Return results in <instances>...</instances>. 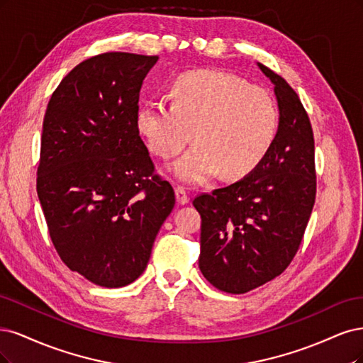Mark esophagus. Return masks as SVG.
<instances>
[{
	"instance_id": "obj_1",
	"label": "esophagus",
	"mask_w": 363,
	"mask_h": 363,
	"mask_svg": "<svg viewBox=\"0 0 363 363\" xmlns=\"http://www.w3.org/2000/svg\"><path fill=\"white\" fill-rule=\"evenodd\" d=\"M174 193H177L178 205H186V203L190 202V196H189V193L185 191V189H182V186H177V190H174Z\"/></svg>"
}]
</instances>
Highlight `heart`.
Masks as SVG:
<instances>
[{
    "instance_id": "1",
    "label": "heart",
    "mask_w": 363,
    "mask_h": 363,
    "mask_svg": "<svg viewBox=\"0 0 363 363\" xmlns=\"http://www.w3.org/2000/svg\"><path fill=\"white\" fill-rule=\"evenodd\" d=\"M172 105L146 102L137 111V130L152 154L173 158L196 145L172 166L185 184H201L221 172L240 179L259 166L279 126L273 96L259 86L217 69L179 75L170 90Z\"/></svg>"
}]
</instances>
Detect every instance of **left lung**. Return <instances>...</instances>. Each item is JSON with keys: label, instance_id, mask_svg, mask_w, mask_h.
I'll list each match as a JSON object with an SVG mask.
<instances>
[{"label": "left lung", "instance_id": "8db88e82", "mask_svg": "<svg viewBox=\"0 0 363 363\" xmlns=\"http://www.w3.org/2000/svg\"><path fill=\"white\" fill-rule=\"evenodd\" d=\"M258 66L274 86V142L247 177L193 201L202 217L199 268L209 284L229 294H244L285 272L298 250L317 193L308 114L282 77Z\"/></svg>", "mask_w": 363, "mask_h": 363}]
</instances>
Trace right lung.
I'll use <instances>...</instances> for the list:
<instances>
[{"label":"right lung","instance_id":"1","mask_svg":"<svg viewBox=\"0 0 363 363\" xmlns=\"http://www.w3.org/2000/svg\"><path fill=\"white\" fill-rule=\"evenodd\" d=\"M157 55L105 52L69 72L43 119L38 196L57 253L91 284L145 272L174 191L154 174L137 130L140 89Z\"/></svg>","mask_w":363,"mask_h":363}]
</instances>
